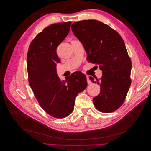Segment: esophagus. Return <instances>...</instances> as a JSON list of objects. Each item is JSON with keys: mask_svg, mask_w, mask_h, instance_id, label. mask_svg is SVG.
<instances>
[{"mask_svg": "<svg viewBox=\"0 0 151 151\" xmlns=\"http://www.w3.org/2000/svg\"><path fill=\"white\" fill-rule=\"evenodd\" d=\"M87 81H88V84H92V82H91V81L89 79V77L88 76L87 77Z\"/></svg>", "mask_w": 151, "mask_h": 151, "instance_id": "obj_1", "label": "esophagus"}]
</instances>
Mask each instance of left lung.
Wrapping results in <instances>:
<instances>
[{
  "instance_id": "8db88e82",
  "label": "left lung",
  "mask_w": 151,
  "mask_h": 151,
  "mask_svg": "<svg viewBox=\"0 0 151 151\" xmlns=\"http://www.w3.org/2000/svg\"><path fill=\"white\" fill-rule=\"evenodd\" d=\"M71 28L83 45L87 60L103 71L99 79L89 77L101 88L93 98L95 107L103 113L115 111L124 102L131 84L132 62L124 42L116 31L97 20L75 22Z\"/></svg>"
}]
</instances>
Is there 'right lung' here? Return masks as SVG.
<instances>
[{
	"label": "right lung",
	"mask_w": 151,
	"mask_h": 151,
	"mask_svg": "<svg viewBox=\"0 0 151 151\" xmlns=\"http://www.w3.org/2000/svg\"><path fill=\"white\" fill-rule=\"evenodd\" d=\"M71 22L50 25L32 41L27 55L28 81L35 96L44 110L57 118L68 116L74 109L76 98L84 90L86 76L76 71L61 81L57 74L60 60L57 48L70 31Z\"/></svg>",
	"instance_id": "obj_1"
}]
</instances>
